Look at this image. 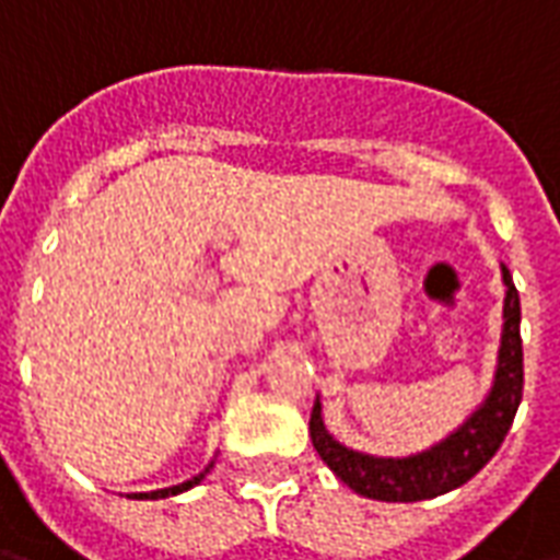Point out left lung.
I'll return each mask as SVG.
<instances>
[{
    "label": "left lung",
    "instance_id": "1",
    "mask_svg": "<svg viewBox=\"0 0 560 560\" xmlns=\"http://www.w3.org/2000/svg\"><path fill=\"white\" fill-rule=\"evenodd\" d=\"M501 279H504V327H501V345H498V365H494L492 387L486 399L477 405V411L458 429L446 434L422 453L411 456H372L351 450L329 434L324 422L320 399L312 408V444L317 456L327 462V468L339 477L353 492L372 498V501H389V504H411L425 501L458 489L468 482L477 470L498 453L504 444L506 432L513 425V417L522 401V384H525V369H522V308H518V291L513 284L510 269L501 264Z\"/></svg>",
    "mask_w": 560,
    "mask_h": 560
}]
</instances>
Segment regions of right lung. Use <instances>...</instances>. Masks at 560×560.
<instances>
[{"label":"right lung","mask_w":560,"mask_h":560,"mask_svg":"<svg viewBox=\"0 0 560 560\" xmlns=\"http://www.w3.org/2000/svg\"><path fill=\"white\" fill-rule=\"evenodd\" d=\"M212 465H215V462H209L207 468L200 470V474H197V477H191V480L179 482V486H171V489H159V492H135V494H128V498H149V501H155V498H171V494L188 492V489H191V486H197V482H200V480H203V477H207L209 468H212Z\"/></svg>","instance_id":"obj_1"}]
</instances>
